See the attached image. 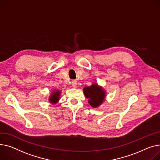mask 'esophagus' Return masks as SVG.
<instances>
[{"instance_id":"1","label":"esophagus","mask_w":160,"mask_h":160,"mask_svg":"<svg viewBox=\"0 0 160 160\" xmlns=\"http://www.w3.org/2000/svg\"><path fill=\"white\" fill-rule=\"evenodd\" d=\"M71 84L73 88H77V82L76 80H72L71 82Z\"/></svg>"}]
</instances>
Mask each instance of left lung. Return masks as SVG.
<instances>
[{"label":"left lung","instance_id":"8db88e82","mask_svg":"<svg viewBox=\"0 0 160 160\" xmlns=\"http://www.w3.org/2000/svg\"><path fill=\"white\" fill-rule=\"evenodd\" d=\"M83 92L88 99V103L94 108H99L106 98L105 91L97 83H93L89 86L83 88Z\"/></svg>","mask_w":160,"mask_h":160}]
</instances>
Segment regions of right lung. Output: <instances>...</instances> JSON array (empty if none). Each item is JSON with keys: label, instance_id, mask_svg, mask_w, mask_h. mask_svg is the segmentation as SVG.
I'll return each instance as SVG.
<instances>
[{"label": "right lung", "instance_id": "obj_1", "mask_svg": "<svg viewBox=\"0 0 160 160\" xmlns=\"http://www.w3.org/2000/svg\"><path fill=\"white\" fill-rule=\"evenodd\" d=\"M61 91L58 89H54L51 91V93L49 97V102L51 104H56L60 99Z\"/></svg>", "mask_w": 160, "mask_h": 160}]
</instances>
